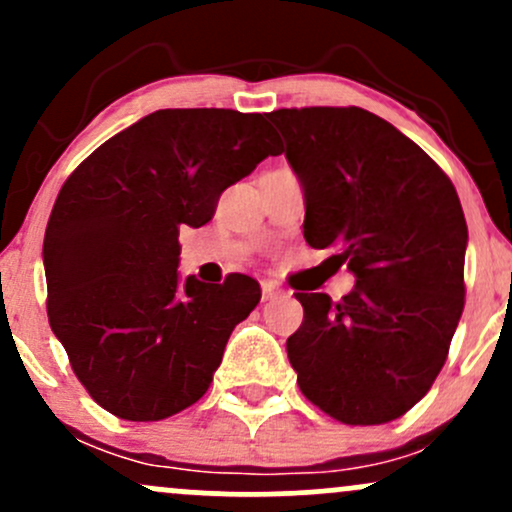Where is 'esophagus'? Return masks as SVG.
Returning <instances> with one entry per match:
<instances>
[{"label":"esophagus","mask_w":512,"mask_h":512,"mask_svg":"<svg viewBox=\"0 0 512 512\" xmlns=\"http://www.w3.org/2000/svg\"><path fill=\"white\" fill-rule=\"evenodd\" d=\"M286 296H289V293L281 289L276 281H269V279L262 281V301H276V298H286Z\"/></svg>","instance_id":"esophagus-1"}]
</instances>
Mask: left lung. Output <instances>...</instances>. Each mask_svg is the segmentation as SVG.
I'll return each mask as SVG.
<instances>
[{
    "label": "left lung",
    "instance_id": "left-lung-1",
    "mask_svg": "<svg viewBox=\"0 0 512 512\" xmlns=\"http://www.w3.org/2000/svg\"><path fill=\"white\" fill-rule=\"evenodd\" d=\"M303 182V236L356 274L349 296L296 293L298 387L349 426L395 421L431 390L464 308L467 221L440 166L363 108L267 115Z\"/></svg>",
    "mask_w": 512,
    "mask_h": 512
}]
</instances>
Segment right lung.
Instances as JSON below:
<instances>
[{"instance_id": "right-lung-1", "label": "right lung", "mask_w": 512, "mask_h": 512, "mask_svg": "<svg viewBox=\"0 0 512 512\" xmlns=\"http://www.w3.org/2000/svg\"><path fill=\"white\" fill-rule=\"evenodd\" d=\"M267 115L168 108L98 146L45 228L48 320L86 392L127 421H161L209 390L228 337L260 303L245 274L178 281L180 226L279 156Z\"/></svg>"}]
</instances>
